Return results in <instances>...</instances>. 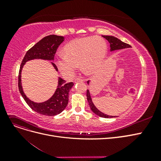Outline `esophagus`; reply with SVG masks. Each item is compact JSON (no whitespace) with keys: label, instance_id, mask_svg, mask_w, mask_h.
Wrapping results in <instances>:
<instances>
[{"label":"esophagus","instance_id":"obj_1","mask_svg":"<svg viewBox=\"0 0 161 161\" xmlns=\"http://www.w3.org/2000/svg\"><path fill=\"white\" fill-rule=\"evenodd\" d=\"M83 82V79H76L75 80L74 82L75 83H77V82Z\"/></svg>","mask_w":161,"mask_h":161}]
</instances>
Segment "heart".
<instances>
[{"label": "heart", "mask_w": 161, "mask_h": 161, "mask_svg": "<svg viewBox=\"0 0 161 161\" xmlns=\"http://www.w3.org/2000/svg\"><path fill=\"white\" fill-rule=\"evenodd\" d=\"M105 41L99 37L78 38L65 45L61 54L56 60L61 74L71 78L80 65V70L87 75H94L103 63L107 54Z\"/></svg>", "instance_id": "obj_1"}]
</instances>
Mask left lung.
Here are the masks:
<instances>
[{
	"label": "left lung",
	"instance_id": "8db88e82",
	"mask_svg": "<svg viewBox=\"0 0 161 161\" xmlns=\"http://www.w3.org/2000/svg\"><path fill=\"white\" fill-rule=\"evenodd\" d=\"M102 37H104L108 40L110 44V51L113 52L115 50H122L125 49V48H129L131 47V46L128 44V43H125L123 42H121L119 39L114 36H102ZM89 80L87 81V84L89 85ZM86 97H87V101L89 102V105L90 106V108L92 110V111L95 114L97 115H98L99 117H101V118H115V116H111L103 114V112L100 111L98 109H97L94 103H92V101L91 97L90 92L89 90H87L86 91ZM117 117V116H116Z\"/></svg>",
	"mask_w": 161,
	"mask_h": 161
}]
</instances>
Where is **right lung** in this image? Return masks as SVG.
I'll list each match as a JSON object with an SVG mask.
<instances>
[{"label":"right lung","instance_id":"1","mask_svg":"<svg viewBox=\"0 0 161 161\" xmlns=\"http://www.w3.org/2000/svg\"><path fill=\"white\" fill-rule=\"evenodd\" d=\"M64 37L63 36L56 35H50L43 37L26 52L20 66L18 80L19 92L27 105L33 111L42 115L53 116L60 114L64 111L69 103V92L74 85V83L72 82L66 83V80H63L60 77H58V86L53 95L49 99L42 103H36L29 99L23 91L21 83L23 67L27 62L35 59L53 61L57 48L64 40ZM51 64L56 71L58 72V70L56 64L53 62H51Z\"/></svg>","mask_w":161,"mask_h":161}]
</instances>
